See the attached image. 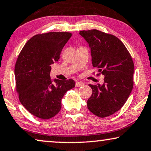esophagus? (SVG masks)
Returning <instances> with one entry per match:
<instances>
[{
	"mask_svg": "<svg viewBox=\"0 0 151 151\" xmlns=\"http://www.w3.org/2000/svg\"><path fill=\"white\" fill-rule=\"evenodd\" d=\"M84 83L83 82H76V87H81V86H84Z\"/></svg>",
	"mask_w": 151,
	"mask_h": 151,
	"instance_id": "34e87169",
	"label": "esophagus"
}]
</instances>
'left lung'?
<instances>
[{
    "mask_svg": "<svg viewBox=\"0 0 151 151\" xmlns=\"http://www.w3.org/2000/svg\"><path fill=\"white\" fill-rule=\"evenodd\" d=\"M91 49L92 65L105 76L104 83L89 85L92 94L88 108L94 115L105 118L124 105L132 91L134 63L124 44L117 37L96 29L81 31Z\"/></svg>",
    "mask_w": 151,
    "mask_h": 151,
    "instance_id": "obj_1",
    "label": "left lung"
}]
</instances>
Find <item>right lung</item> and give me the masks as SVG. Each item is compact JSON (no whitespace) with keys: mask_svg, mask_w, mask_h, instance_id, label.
<instances>
[{"mask_svg":"<svg viewBox=\"0 0 151 151\" xmlns=\"http://www.w3.org/2000/svg\"><path fill=\"white\" fill-rule=\"evenodd\" d=\"M71 36L68 32L37 34L18 55L14 70L16 91L22 105L36 117L49 119L56 116L65 92L75 86L73 79H55L54 84L50 76L51 65L58 61Z\"/></svg>","mask_w":151,"mask_h":151,"instance_id":"add662e5","label":"right lung"}]
</instances>
